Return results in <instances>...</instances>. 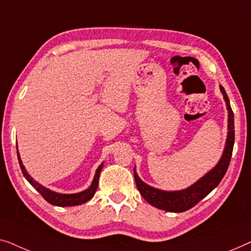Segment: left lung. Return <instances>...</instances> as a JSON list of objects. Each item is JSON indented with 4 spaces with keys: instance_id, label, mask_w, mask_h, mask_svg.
<instances>
[{
    "instance_id": "1",
    "label": "left lung",
    "mask_w": 251,
    "mask_h": 251,
    "mask_svg": "<svg viewBox=\"0 0 251 251\" xmlns=\"http://www.w3.org/2000/svg\"><path fill=\"white\" fill-rule=\"evenodd\" d=\"M222 94L228 111V124H227V139L225 143V149L223 151L220 161L215 167L202 176L200 179L189 188L179 191H164L144 183L137 176L135 168H134V178L141 196L146 199L153 207L159 208L161 210L171 211V213H183V211L191 209L196 204L202 200L204 197L209 195L216 186L220 184L222 178L226 173L228 165H230L233 146H234V115H233L230 100L223 86H220Z\"/></svg>"
}]
</instances>
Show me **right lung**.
I'll use <instances>...</instances> for the list:
<instances>
[{"label": "right lung", "instance_id": "right-lung-1", "mask_svg": "<svg viewBox=\"0 0 251 251\" xmlns=\"http://www.w3.org/2000/svg\"><path fill=\"white\" fill-rule=\"evenodd\" d=\"M17 153H18L19 165H20L21 172H23L24 176L26 177L27 181L29 182L30 184L41 193V196L43 197L49 203L54 204V206H59V207L78 206V204H82L84 202H86V201L91 200L92 198H93V196L95 195V191H97L98 185H99V177H100V173L102 171V167H103V162H102V164L98 167L97 172H95L93 181H92V184L89 189L84 190V191L78 192V193H73V195H62V193H56L54 191H51V190L47 189L45 186L41 185L40 183H37L36 181H35V179L31 177L29 174H28L26 168H25V166L23 165V161H21V159H20L18 151H17Z\"/></svg>", "mask_w": 251, "mask_h": 251}]
</instances>
